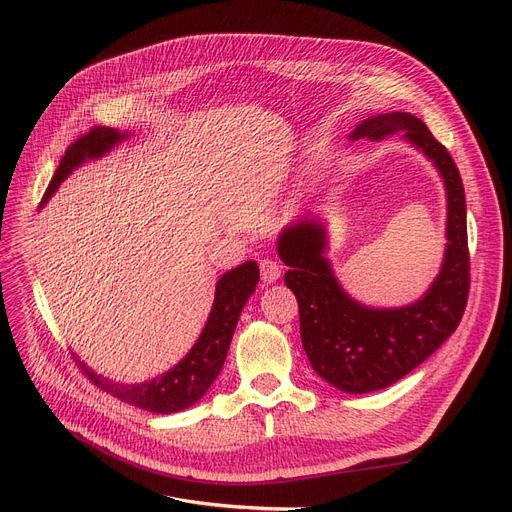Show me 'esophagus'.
I'll return each instance as SVG.
<instances>
[{"label":"esophagus","mask_w":512,"mask_h":512,"mask_svg":"<svg viewBox=\"0 0 512 512\" xmlns=\"http://www.w3.org/2000/svg\"><path fill=\"white\" fill-rule=\"evenodd\" d=\"M259 270H261V280L267 282V284L276 282L280 278V274H282L280 263L276 259H272V257H263L259 261Z\"/></svg>","instance_id":"34e87169"}]
</instances>
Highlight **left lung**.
Listing matches in <instances>:
<instances>
[{
    "instance_id": "obj_1",
    "label": "left lung",
    "mask_w": 512,
    "mask_h": 512,
    "mask_svg": "<svg viewBox=\"0 0 512 512\" xmlns=\"http://www.w3.org/2000/svg\"><path fill=\"white\" fill-rule=\"evenodd\" d=\"M398 130L434 161L448 191L442 272L421 301L400 309L355 303L324 259L326 234L313 220L286 228L278 240V255L290 267L284 282L299 303L301 338L311 367L328 384L351 394L382 390L405 378L459 328L469 299L465 188L448 149L407 112L373 116L357 126L353 139L378 141Z\"/></svg>"
}]
</instances>
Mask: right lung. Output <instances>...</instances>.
Instances as JSON below:
<instances>
[{
	"instance_id": "obj_1",
	"label": "right lung",
	"mask_w": 512,
	"mask_h": 512,
	"mask_svg": "<svg viewBox=\"0 0 512 512\" xmlns=\"http://www.w3.org/2000/svg\"><path fill=\"white\" fill-rule=\"evenodd\" d=\"M126 134H120L114 128L107 126H93L89 132L80 134V137L68 145L60 166L53 174L47 191L43 195L41 205L53 195L58 184L76 168L83 164L87 157H99L107 149H112L118 141H122ZM259 282V267L255 261H247L234 270L226 272L218 286H215V299L209 313L207 324L197 340V344L174 369L145 384H114L110 380H103L101 375L93 373L85 363L76 361L78 369L85 373V378L99 390L112 394L132 407H139L151 413H176L186 407L195 405V402L207 392V388L218 378L230 340L236 328V321L240 317L242 307L253 294Z\"/></svg>"
}]
</instances>
